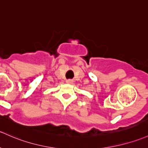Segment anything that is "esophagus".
Returning <instances> with one entry per match:
<instances>
[{
	"mask_svg": "<svg viewBox=\"0 0 148 148\" xmlns=\"http://www.w3.org/2000/svg\"><path fill=\"white\" fill-rule=\"evenodd\" d=\"M66 82L67 84H72L73 83V80H72V79H66Z\"/></svg>",
	"mask_w": 148,
	"mask_h": 148,
	"instance_id": "1",
	"label": "esophagus"
}]
</instances>
